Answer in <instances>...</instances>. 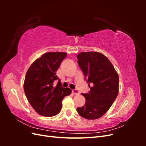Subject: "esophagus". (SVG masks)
<instances>
[{
  "label": "esophagus",
  "instance_id": "34e87169",
  "mask_svg": "<svg viewBox=\"0 0 146 146\" xmlns=\"http://www.w3.org/2000/svg\"><path fill=\"white\" fill-rule=\"evenodd\" d=\"M72 94H74V95H78V94H79V92H78V91L77 90H73L72 91Z\"/></svg>",
  "mask_w": 146,
  "mask_h": 146
}]
</instances>
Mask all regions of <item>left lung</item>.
Returning a JSON list of instances; mask_svg holds the SVG:
<instances>
[{
	"instance_id": "left-lung-1",
	"label": "left lung",
	"mask_w": 146,
	"mask_h": 146,
	"mask_svg": "<svg viewBox=\"0 0 146 146\" xmlns=\"http://www.w3.org/2000/svg\"><path fill=\"white\" fill-rule=\"evenodd\" d=\"M78 64L85 76L90 91L81 94L85 104L77 108V113L87 119H97L107 113L119 92V76L108 58L97 52H81L77 56ZM93 85L90 86V84Z\"/></svg>"
}]
</instances>
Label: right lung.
Wrapping results in <instances>:
<instances>
[{
    "label": "right lung",
    "instance_id": "obj_1",
    "mask_svg": "<svg viewBox=\"0 0 146 146\" xmlns=\"http://www.w3.org/2000/svg\"><path fill=\"white\" fill-rule=\"evenodd\" d=\"M67 56L65 52H47L31 64L25 75L24 89L30 105L37 113L52 117L58 114L62 107V100L72 90L61 86L56 72ZM58 83L54 87L56 80Z\"/></svg>",
    "mask_w": 146,
    "mask_h": 146
}]
</instances>
